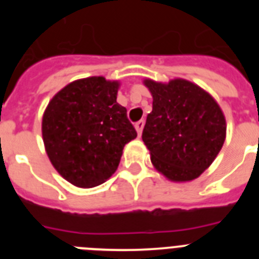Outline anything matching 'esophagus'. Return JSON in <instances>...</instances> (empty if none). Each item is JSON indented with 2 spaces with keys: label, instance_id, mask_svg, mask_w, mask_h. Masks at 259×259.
I'll return each mask as SVG.
<instances>
[{
  "label": "esophagus",
  "instance_id": "esophagus-1",
  "mask_svg": "<svg viewBox=\"0 0 259 259\" xmlns=\"http://www.w3.org/2000/svg\"><path fill=\"white\" fill-rule=\"evenodd\" d=\"M144 125H145V120H144V119H141V120L136 122V124H135V127H136V131H137V134H139V136H141V132H143Z\"/></svg>",
  "mask_w": 259,
  "mask_h": 259
}]
</instances>
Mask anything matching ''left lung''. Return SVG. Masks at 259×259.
Returning a JSON list of instances; mask_svg holds the SVG:
<instances>
[{"instance_id":"obj_1","label":"left lung","mask_w":259,"mask_h":259,"mask_svg":"<svg viewBox=\"0 0 259 259\" xmlns=\"http://www.w3.org/2000/svg\"><path fill=\"white\" fill-rule=\"evenodd\" d=\"M144 83L153 95V110L143 131L152 163L174 182L196 179L223 146L226 119L221 107L209 93L187 80Z\"/></svg>"}]
</instances>
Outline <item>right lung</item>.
<instances>
[{"mask_svg": "<svg viewBox=\"0 0 259 259\" xmlns=\"http://www.w3.org/2000/svg\"><path fill=\"white\" fill-rule=\"evenodd\" d=\"M119 84L87 77L59 91L45 110L42 137L50 162L71 184L91 188L115 172L123 148L137 136Z\"/></svg>", "mask_w": 259, "mask_h": 259, "instance_id": "right-lung-1", "label": "right lung"}]
</instances>
